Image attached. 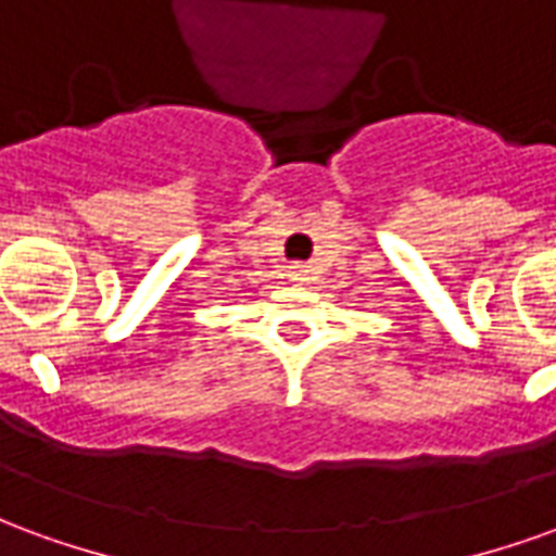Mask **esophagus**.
Masks as SVG:
<instances>
[{
    "mask_svg": "<svg viewBox=\"0 0 556 556\" xmlns=\"http://www.w3.org/2000/svg\"><path fill=\"white\" fill-rule=\"evenodd\" d=\"M289 277L294 279V282H306V279H309V270H306V265H291Z\"/></svg>",
    "mask_w": 556,
    "mask_h": 556,
    "instance_id": "1",
    "label": "esophagus"
}]
</instances>
